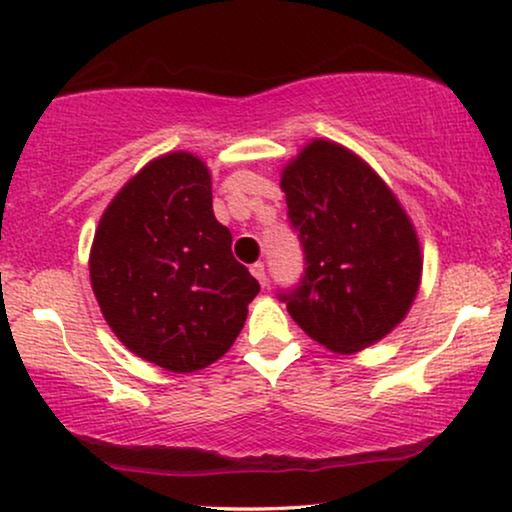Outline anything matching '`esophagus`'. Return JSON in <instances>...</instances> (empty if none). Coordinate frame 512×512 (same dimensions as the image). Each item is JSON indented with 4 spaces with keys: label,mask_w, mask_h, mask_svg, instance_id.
I'll list each match as a JSON object with an SVG mask.
<instances>
[{
    "label": "esophagus",
    "mask_w": 512,
    "mask_h": 512,
    "mask_svg": "<svg viewBox=\"0 0 512 512\" xmlns=\"http://www.w3.org/2000/svg\"><path fill=\"white\" fill-rule=\"evenodd\" d=\"M251 275H254V277L258 279V284H261V286L268 284V272H265V265H263L261 261L251 265Z\"/></svg>",
    "instance_id": "34e87169"
}]
</instances>
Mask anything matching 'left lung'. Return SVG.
Returning <instances> with one entry per match:
<instances>
[{"instance_id": "obj_1", "label": "left lung", "mask_w": 512, "mask_h": 512, "mask_svg": "<svg viewBox=\"0 0 512 512\" xmlns=\"http://www.w3.org/2000/svg\"><path fill=\"white\" fill-rule=\"evenodd\" d=\"M289 223L305 275L279 293L293 321L338 354L394 331L422 279V251L408 214L373 167L345 146L314 139L282 170Z\"/></svg>"}]
</instances>
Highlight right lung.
I'll return each instance as SVG.
<instances>
[{"instance_id":"obj_1","label":"right lung","mask_w":512,"mask_h":512,"mask_svg":"<svg viewBox=\"0 0 512 512\" xmlns=\"http://www.w3.org/2000/svg\"><path fill=\"white\" fill-rule=\"evenodd\" d=\"M230 244L198 156L174 151L142 167L104 209L90 249V284L116 338L172 373L221 359L261 291Z\"/></svg>"}]
</instances>
